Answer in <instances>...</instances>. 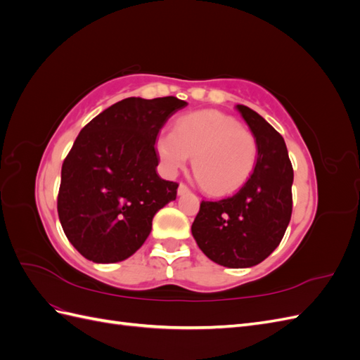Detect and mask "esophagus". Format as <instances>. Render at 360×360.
Returning <instances> with one entry per match:
<instances>
[{"label": "esophagus", "instance_id": "34e87169", "mask_svg": "<svg viewBox=\"0 0 360 360\" xmlns=\"http://www.w3.org/2000/svg\"><path fill=\"white\" fill-rule=\"evenodd\" d=\"M177 192H179V195H183V193H186V192H189V188H188V184H184V183H180V184H179V189H177Z\"/></svg>", "mask_w": 360, "mask_h": 360}]
</instances>
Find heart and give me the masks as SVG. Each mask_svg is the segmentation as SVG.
<instances>
[{"label":"heart","mask_w":360,"mask_h":360,"mask_svg":"<svg viewBox=\"0 0 360 360\" xmlns=\"http://www.w3.org/2000/svg\"><path fill=\"white\" fill-rule=\"evenodd\" d=\"M156 150L169 174L186 167L193 156V172L213 195L242 188L252 176L258 159L255 135L236 118L217 111L180 117L172 132L159 135Z\"/></svg>","instance_id":"1"}]
</instances>
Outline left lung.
I'll use <instances>...</instances> for the list:
<instances>
[{
  "instance_id": "obj_1",
  "label": "left lung",
  "mask_w": 360,
  "mask_h": 360,
  "mask_svg": "<svg viewBox=\"0 0 360 360\" xmlns=\"http://www.w3.org/2000/svg\"><path fill=\"white\" fill-rule=\"evenodd\" d=\"M257 138L258 159L242 189L219 201H201L192 234L214 263L243 269L266 259L281 243L292 212V165L284 138L266 120L237 105Z\"/></svg>"
}]
</instances>
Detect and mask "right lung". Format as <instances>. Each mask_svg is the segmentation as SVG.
<instances>
[{
	"label": "right lung",
	"instance_id": "obj_1",
	"mask_svg": "<svg viewBox=\"0 0 360 360\" xmlns=\"http://www.w3.org/2000/svg\"><path fill=\"white\" fill-rule=\"evenodd\" d=\"M188 103L127 97L84 126L61 167L57 209L64 234L94 263L134 255L179 183L158 176L159 130Z\"/></svg>",
	"mask_w": 360,
	"mask_h": 360
}]
</instances>
